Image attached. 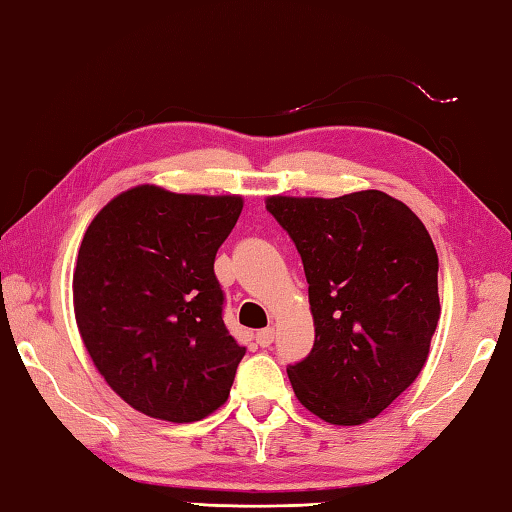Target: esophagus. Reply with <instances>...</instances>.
Segmentation results:
<instances>
[{"label": "esophagus", "instance_id": "34e87169", "mask_svg": "<svg viewBox=\"0 0 512 512\" xmlns=\"http://www.w3.org/2000/svg\"><path fill=\"white\" fill-rule=\"evenodd\" d=\"M273 339H275V329L273 327L259 329V332L255 334V341H257V345H262V348H268V345L273 343Z\"/></svg>", "mask_w": 512, "mask_h": 512}]
</instances>
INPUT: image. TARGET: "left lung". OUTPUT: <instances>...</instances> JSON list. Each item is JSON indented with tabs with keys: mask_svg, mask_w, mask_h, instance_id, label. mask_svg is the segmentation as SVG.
Wrapping results in <instances>:
<instances>
[{
	"mask_svg": "<svg viewBox=\"0 0 512 512\" xmlns=\"http://www.w3.org/2000/svg\"><path fill=\"white\" fill-rule=\"evenodd\" d=\"M305 266L314 348L287 368L320 420L354 427L393 404L429 357L440 320L438 253L424 223L379 189L268 196Z\"/></svg>",
	"mask_w": 512,
	"mask_h": 512,
	"instance_id": "1",
	"label": "left lung"
}]
</instances>
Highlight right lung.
Wrapping results in <instances>:
<instances>
[{
	"label": "right lung",
	"instance_id": "1",
	"mask_svg": "<svg viewBox=\"0 0 512 512\" xmlns=\"http://www.w3.org/2000/svg\"><path fill=\"white\" fill-rule=\"evenodd\" d=\"M244 198L137 185L85 230L74 266V316L94 368L121 400L155 420H203L225 404L246 348L223 323L216 250Z\"/></svg>",
	"mask_w": 512,
	"mask_h": 512
}]
</instances>
